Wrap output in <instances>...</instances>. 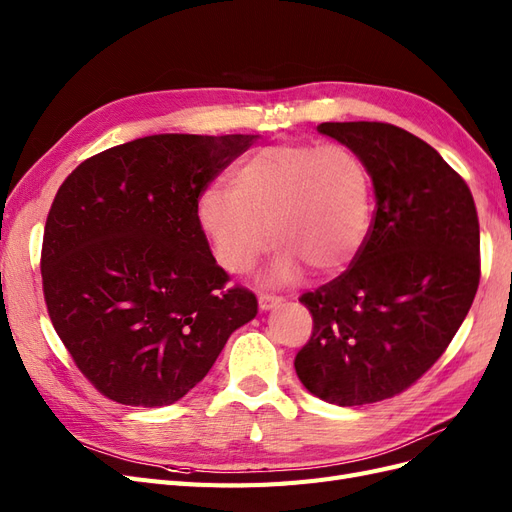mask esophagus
Returning <instances> with one entry per match:
<instances>
[{"label": "esophagus", "mask_w": 512, "mask_h": 512, "mask_svg": "<svg viewBox=\"0 0 512 512\" xmlns=\"http://www.w3.org/2000/svg\"><path fill=\"white\" fill-rule=\"evenodd\" d=\"M282 303H284V299L275 297V294H260V297H258V305H260L262 312H269V309L280 307Z\"/></svg>", "instance_id": "1"}]
</instances>
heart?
Masks as SVG:
<instances>
[{"instance_id": "b5f03b06", "label": "heart", "mask_w": 512, "mask_h": 512, "mask_svg": "<svg viewBox=\"0 0 512 512\" xmlns=\"http://www.w3.org/2000/svg\"><path fill=\"white\" fill-rule=\"evenodd\" d=\"M196 220L230 273H250L273 239V282H297L303 265L333 275L367 241L371 177L346 145H269L232 170L230 188L215 185L198 196Z\"/></svg>"}]
</instances>
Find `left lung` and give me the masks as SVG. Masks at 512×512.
<instances>
[{"label":"left lung","mask_w":512,"mask_h":512,"mask_svg":"<svg viewBox=\"0 0 512 512\" xmlns=\"http://www.w3.org/2000/svg\"><path fill=\"white\" fill-rule=\"evenodd\" d=\"M318 132L363 158L376 213L350 269L299 299L314 329L294 369L329 404H374L421 378L468 316L478 215L468 183L418 136L380 121H327Z\"/></svg>","instance_id":"1"}]
</instances>
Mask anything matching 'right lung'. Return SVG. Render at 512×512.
Returning <instances> with one entry per match:
<instances>
[{"label": "right lung", "mask_w": 512, "mask_h": 512, "mask_svg": "<svg viewBox=\"0 0 512 512\" xmlns=\"http://www.w3.org/2000/svg\"><path fill=\"white\" fill-rule=\"evenodd\" d=\"M256 138H136L57 190L40 262L46 309L76 367L117 404H175L258 314L250 290L226 288L196 220L198 196Z\"/></svg>", "instance_id": "add662e5"}]
</instances>
